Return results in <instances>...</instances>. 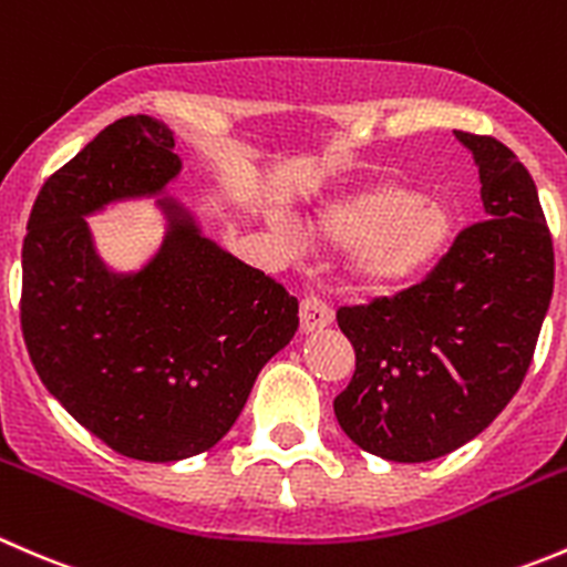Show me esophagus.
Here are the masks:
<instances>
[{
	"label": "esophagus",
	"mask_w": 567,
	"mask_h": 567,
	"mask_svg": "<svg viewBox=\"0 0 567 567\" xmlns=\"http://www.w3.org/2000/svg\"><path fill=\"white\" fill-rule=\"evenodd\" d=\"M333 322V311L319 297H302L300 300V330L302 333H313L319 328H328Z\"/></svg>",
	"instance_id": "1"
}]
</instances>
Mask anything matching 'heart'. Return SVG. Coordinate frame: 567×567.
<instances>
[{
  "instance_id": "1",
  "label": "heart",
  "mask_w": 567,
  "mask_h": 567,
  "mask_svg": "<svg viewBox=\"0 0 567 567\" xmlns=\"http://www.w3.org/2000/svg\"><path fill=\"white\" fill-rule=\"evenodd\" d=\"M317 234L330 248L358 250L352 281L385 295L439 265L455 234V217L441 200L419 198L416 189L378 184L324 212Z\"/></svg>"
}]
</instances>
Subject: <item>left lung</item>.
Here are the masks:
<instances>
[{"label":"left lung","mask_w":567,"mask_h":567,"mask_svg":"<svg viewBox=\"0 0 567 567\" xmlns=\"http://www.w3.org/2000/svg\"><path fill=\"white\" fill-rule=\"evenodd\" d=\"M480 165L485 215L419 284L336 311L355 372L333 400L363 452L450 455L520 389L554 291V245L529 171L491 134L457 128Z\"/></svg>","instance_id":"obj_1"}]
</instances>
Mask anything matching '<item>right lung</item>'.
<instances>
[{
	"label": "right lung",
	"mask_w": 567,
	"mask_h": 567,
	"mask_svg": "<svg viewBox=\"0 0 567 567\" xmlns=\"http://www.w3.org/2000/svg\"><path fill=\"white\" fill-rule=\"evenodd\" d=\"M178 167L165 123H110L47 178L21 248V330L38 378L95 439L145 463L212 450L300 322L276 278L193 223H173L134 276L95 259L85 215L159 193Z\"/></svg>",
	"instance_id": "1"
}]
</instances>
